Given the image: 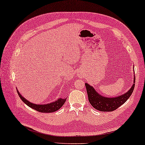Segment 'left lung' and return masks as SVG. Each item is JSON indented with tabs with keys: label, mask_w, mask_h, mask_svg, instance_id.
I'll return each instance as SVG.
<instances>
[{
	"label": "left lung",
	"mask_w": 145,
	"mask_h": 145,
	"mask_svg": "<svg viewBox=\"0 0 145 145\" xmlns=\"http://www.w3.org/2000/svg\"><path fill=\"white\" fill-rule=\"evenodd\" d=\"M133 83L135 82V77H133ZM88 99L90 104L96 110L101 111H113L125 103L132 95L135 87L133 84L128 92L116 97H105L98 93L93 86L88 83L85 84Z\"/></svg>",
	"instance_id": "obj_1"
}]
</instances>
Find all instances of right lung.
Instances as JSON below:
<instances>
[{
	"instance_id": "1",
	"label": "right lung",
	"mask_w": 145,
	"mask_h": 145,
	"mask_svg": "<svg viewBox=\"0 0 145 145\" xmlns=\"http://www.w3.org/2000/svg\"><path fill=\"white\" fill-rule=\"evenodd\" d=\"M17 93L19 96L20 99H21L23 102H24L26 105L30 107V108L34 109V110H36L39 112L41 113H52L54 112V111H56L58 110L63 105L64 103H65L67 99H61V98H59L55 102H52L49 104H33L32 102H30L27 100L24 99V98L22 96L19 91L17 90Z\"/></svg>"
}]
</instances>
